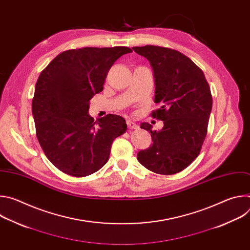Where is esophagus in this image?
<instances>
[{"mask_svg":"<svg viewBox=\"0 0 250 250\" xmlns=\"http://www.w3.org/2000/svg\"><path fill=\"white\" fill-rule=\"evenodd\" d=\"M126 124H127V126H128L129 128H131V129H136V128H138V125H137L135 123L131 122V121H127Z\"/></svg>","mask_w":250,"mask_h":250,"instance_id":"34e87169","label":"esophagus"}]
</instances>
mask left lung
<instances>
[{
    "label": "left lung",
    "mask_w": 250,
    "mask_h": 250,
    "mask_svg": "<svg viewBox=\"0 0 250 250\" xmlns=\"http://www.w3.org/2000/svg\"><path fill=\"white\" fill-rule=\"evenodd\" d=\"M132 49L153 69L154 102L161 106L151 116L164 124L160 130L140 125L151 133L152 145L137 153V160L154 173L176 174L197 158L206 138L212 105L208 83L202 69L179 51L155 45Z\"/></svg>",
    "instance_id": "1"
}]
</instances>
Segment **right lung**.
Listing matches in <instances>:
<instances>
[{
  "label": "right lung",
  "mask_w": 250,
  "mask_h": 250,
  "mask_svg": "<svg viewBox=\"0 0 250 250\" xmlns=\"http://www.w3.org/2000/svg\"><path fill=\"white\" fill-rule=\"evenodd\" d=\"M130 52L126 46L70 49L42 70L32 116L44 154L60 171L85 177L108 162L113 141L126 130V123L112 114L94 122L88 114L90 100L103 91L113 64Z\"/></svg>",
  "instance_id": "add662e5"
}]
</instances>
